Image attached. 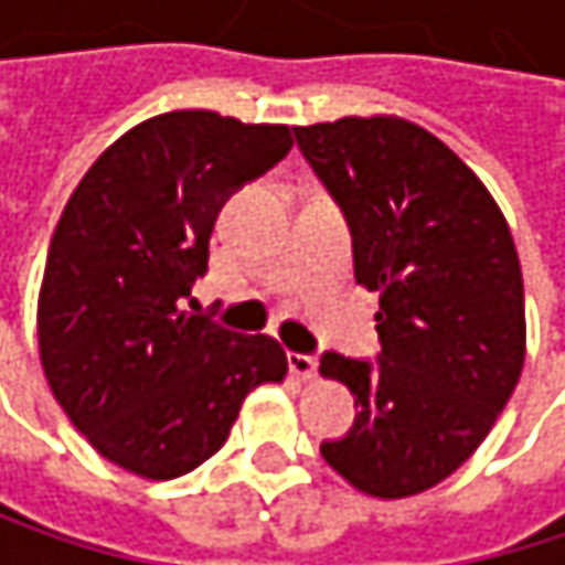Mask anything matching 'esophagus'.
Listing matches in <instances>:
<instances>
[{"mask_svg": "<svg viewBox=\"0 0 565 565\" xmlns=\"http://www.w3.org/2000/svg\"><path fill=\"white\" fill-rule=\"evenodd\" d=\"M287 363H290L294 376H300V380H313L317 376V366H320L313 353H290Z\"/></svg>", "mask_w": 565, "mask_h": 565, "instance_id": "1", "label": "esophagus"}]
</instances>
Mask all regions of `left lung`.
Instances as JSON below:
<instances>
[{"label": "left lung", "instance_id": "obj_1", "mask_svg": "<svg viewBox=\"0 0 565 565\" xmlns=\"http://www.w3.org/2000/svg\"><path fill=\"white\" fill-rule=\"evenodd\" d=\"M340 205L356 284L380 290V356H320L356 395L323 461L373 498H408L458 471L494 428L523 370V275L508 222L438 137L398 117L294 127Z\"/></svg>", "mask_w": 565, "mask_h": 565}]
</instances>
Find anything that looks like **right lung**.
Returning a JSON list of instances; mask_svg holds the SVG:
<instances>
[{
  "mask_svg": "<svg viewBox=\"0 0 565 565\" xmlns=\"http://www.w3.org/2000/svg\"><path fill=\"white\" fill-rule=\"evenodd\" d=\"M281 124L172 110L127 130L71 192L39 297V350L74 428L114 465L170 481L212 458L281 343L199 313L192 284L232 192L290 153Z\"/></svg>",
  "mask_w": 565,
  "mask_h": 565,
  "instance_id": "obj_1",
  "label": "right lung"
}]
</instances>
